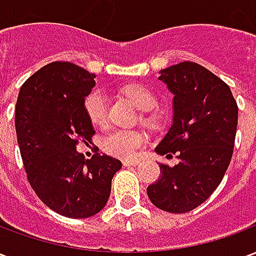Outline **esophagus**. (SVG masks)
<instances>
[{
    "label": "esophagus",
    "mask_w": 256,
    "mask_h": 256,
    "mask_svg": "<svg viewBox=\"0 0 256 256\" xmlns=\"http://www.w3.org/2000/svg\"><path fill=\"white\" fill-rule=\"evenodd\" d=\"M138 164V160H124L123 162V166L128 167V166H137Z\"/></svg>",
    "instance_id": "esophagus-1"
}]
</instances>
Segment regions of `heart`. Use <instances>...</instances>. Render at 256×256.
<instances>
[{"label":"heart","mask_w":256,"mask_h":256,"mask_svg":"<svg viewBox=\"0 0 256 256\" xmlns=\"http://www.w3.org/2000/svg\"><path fill=\"white\" fill-rule=\"evenodd\" d=\"M124 94L141 111H152L158 106L154 92L142 84H130ZM84 111L94 126H104L106 122V97L100 89L90 92L84 101ZM145 144V136L137 130H114L102 140V150L108 155L130 159Z\"/></svg>","instance_id":"obj_1"}]
</instances>
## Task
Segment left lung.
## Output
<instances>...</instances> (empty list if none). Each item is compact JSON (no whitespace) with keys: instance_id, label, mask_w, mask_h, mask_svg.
Returning a JSON list of instances; mask_svg holds the SVG:
<instances>
[{"instance_id":"1","label":"left lung","mask_w":256,"mask_h":256,"mask_svg":"<svg viewBox=\"0 0 256 256\" xmlns=\"http://www.w3.org/2000/svg\"><path fill=\"white\" fill-rule=\"evenodd\" d=\"M172 93V124L155 150L177 154L178 164H160V178L146 188L158 208L182 214L211 196L230 163L237 128V102L230 88L192 62L159 71Z\"/></svg>"}]
</instances>
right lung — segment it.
Wrapping results in <instances>:
<instances>
[{
  "instance_id": "1",
  "label": "right lung",
  "mask_w": 256,
  "mask_h": 256,
  "mask_svg": "<svg viewBox=\"0 0 256 256\" xmlns=\"http://www.w3.org/2000/svg\"><path fill=\"white\" fill-rule=\"evenodd\" d=\"M96 75L68 62L38 70L20 88L14 126L31 188L50 210L68 218H89L104 208L122 163L96 154L84 159L79 140L90 141L93 124L84 97Z\"/></svg>"
}]
</instances>
